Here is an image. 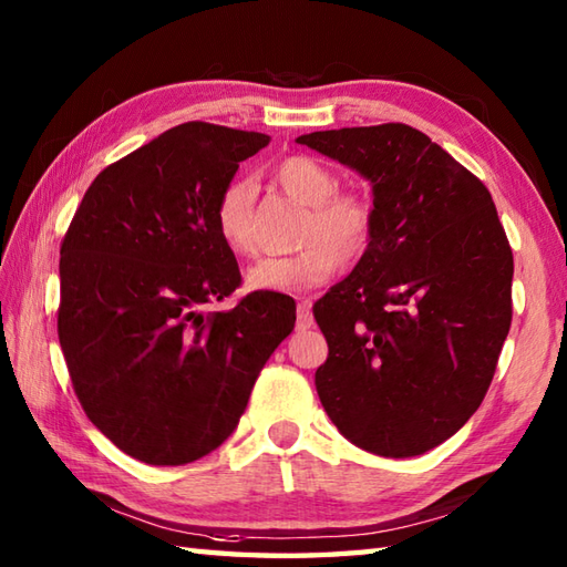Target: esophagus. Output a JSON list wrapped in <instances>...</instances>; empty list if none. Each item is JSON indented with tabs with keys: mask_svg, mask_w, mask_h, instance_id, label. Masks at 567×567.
<instances>
[{
	"mask_svg": "<svg viewBox=\"0 0 567 567\" xmlns=\"http://www.w3.org/2000/svg\"><path fill=\"white\" fill-rule=\"evenodd\" d=\"M311 327H315V315H311V299H302V302L297 305V329L307 331Z\"/></svg>",
	"mask_w": 567,
	"mask_h": 567,
	"instance_id": "1",
	"label": "esophagus"
}]
</instances>
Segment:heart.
I'll list each match as a JSON object with an SVG mask.
<instances>
[{
    "instance_id": "b5f03b06",
    "label": "heart",
    "mask_w": 567,
    "mask_h": 567,
    "mask_svg": "<svg viewBox=\"0 0 567 567\" xmlns=\"http://www.w3.org/2000/svg\"><path fill=\"white\" fill-rule=\"evenodd\" d=\"M275 183L307 204L299 234L305 248L292 256H265L246 270V285L256 292L299 295L327 282L339 262L365 256L375 236V202L363 189L339 187L333 167L315 155H287L272 167ZM256 187L248 177L228 179L214 207L216 234L228 250L244 256L252 248L250 216Z\"/></svg>"
}]
</instances>
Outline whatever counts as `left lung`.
Listing matches in <instances>:
<instances>
[{"instance_id": "1", "label": "left lung", "mask_w": 567, "mask_h": 567, "mask_svg": "<svg viewBox=\"0 0 567 567\" xmlns=\"http://www.w3.org/2000/svg\"><path fill=\"white\" fill-rule=\"evenodd\" d=\"M297 143L372 183L375 236L315 319V382L358 449L421 455L477 412L512 327L514 256L489 189L406 124L315 131Z\"/></svg>"}]
</instances>
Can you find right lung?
I'll list each match as a JSON object with an SVG mask.
<instances>
[{
	"mask_svg": "<svg viewBox=\"0 0 567 567\" xmlns=\"http://www.w3.org/2000/svg\"><path fill=\"white\" fill-rule=\"evenodd\" d=\"M270 136L179 124L106 165L60 244L58 339L84 414L118 451L185 465L236 429L295 299L240 287L216 234L219 192Z\"/></svg>",
	"mask_w": 567,
	"mask_h": 567,
	"instance_id": "right-lung-1",
	"label": "right lung"
}]
</instances>
